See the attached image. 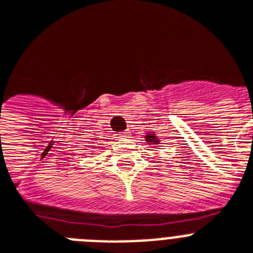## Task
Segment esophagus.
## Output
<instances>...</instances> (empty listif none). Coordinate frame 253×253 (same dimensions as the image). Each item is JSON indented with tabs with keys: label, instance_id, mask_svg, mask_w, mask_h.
Listing matches in <instances>:
<instances>
[{
	"label": "esophagus",
	"instance_id": "34e87169",
	"mask_svg": "<svg viewBox=\"0 0 253 253\" xmlns=\"http://www.w3.org/2000/svg\"><path fill=\"white\" fill-rule=\"evenodd\" d=\"M129 135H130V131H129V130L124 131V133L116 134V137L120 138V139H126V138H129Z\"/></svg>",
	"mask_w": 253,
	"mask_h": 253
}]
</instances>
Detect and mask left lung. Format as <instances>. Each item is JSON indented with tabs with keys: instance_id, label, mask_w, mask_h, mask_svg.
Segmentation results:
<instances>
[{
	"instance_id": "1",
	"label": "left lung",
	"mask_w": 253,
	"mask_h": 253,
	"mask_svg": "<svg viewBox=\"0 0 253 253\" xmlns=\"http://www.w3.org/2000/svg\"><path fill=\"white\" fill-rule=\"evenodd\" d=\"M146 140H147V143H153V144H161L160 140H158L157 137H156V134H148V135H146Z\"/></svg>"
}]
</instances>
